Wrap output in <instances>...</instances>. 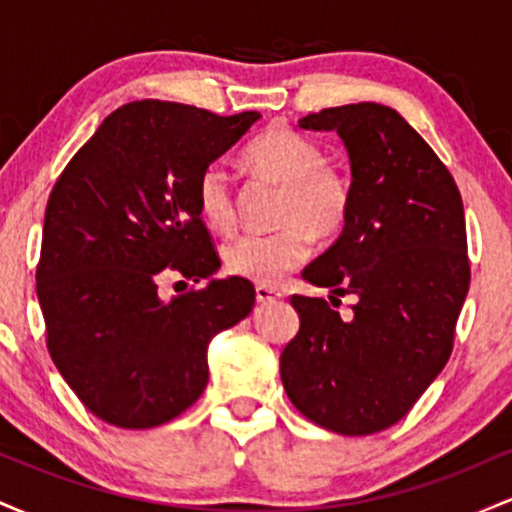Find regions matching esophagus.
I'll use <instances>...</instances> for the list:
<instances>
[{
	"mask_svg": "<svg viewBox=\"0 0 512 512\" xmlns=\"http://www.w3.org/2000/svg\"><path fill=\"white\" fill-rule=\"evenodd\" d=\"M255 298H257V303H274V301H279V298H284V293H281L279 289H272V286H257Z\"/></svg>",
	"mask_w": 512,
	"mask_h": 512,
	"instance_id": "esophagus-1",
	"label": "esophagus"
}]
</instances>
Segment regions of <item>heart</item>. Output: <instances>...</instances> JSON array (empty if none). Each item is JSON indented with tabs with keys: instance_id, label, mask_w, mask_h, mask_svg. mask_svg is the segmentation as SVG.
Returning <instances> with one entry per match:
<instances>
[{
	"instance_id": "1",
	"label": "heart",
	"mask_w": 512,
	"mask_h": 512,
	"mask_svg": "<svg viewBox=\"0 0 512 512\" xmlns=\"http://www.w3.org/2000/svg\"><path fill=\"white\" fill-rule=\"evenodd\" d=\"M245 163L281 187L272 233H243L228 240L223 264L228 274L260 286H276L310 252V243L342 233L351 214V180L327 163L320 144L289 127L274 125L245 151ZM197 209L214 231H231L236 197L226 168L211 163L199 173Z\"/></svg>"
}]
</instances>
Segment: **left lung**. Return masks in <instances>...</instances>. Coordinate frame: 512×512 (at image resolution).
Returning a JSON list of instances; mask_svg holds the SVG:
<instances>
[{
  "instance_id": "8db88e82",
  "label": "left lung",
  "mask_w": 512,
  "mask_h": 512,
  "mask_svg": "<svg viewBox=\"0 0 512 512\" xmlns=\"http://www.w3.org/2000/svg\"><path fill=\"white\" fill-rule=\"evenodd\" d=\"M298 125L339 134L354 195L342 236L303 279L358 301L344 320L325 298H291L301 330L281 354V383L313 424L368 436L407 416L452 354L469 291L462 197L436 151L387 105L325 108Z\"/></svg>"
}]
</instances>
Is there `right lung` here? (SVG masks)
Returning a JSON list of instances; mask_svg holds the SVG:
<instances>
[{
    "instance_id": "obj_1",
    "label": "right lung",
    "mask_w": 512,
    "mask_h": 512,
    "mask_svg": "<svg viewBox=\"0 0 512 512\" xmlns=\"http://www.w3.org/2000/svg\"><path fill=\"white\" fill-rule=\"evenodd\" d=\"M260 113L134 101L103 120L52 187L35 269L48 351L76 397L120 428H154L197 402L207 346L255 305L221 267L197 209V178ZM166 271L208 279L170 302Z\"/></svg>"
}]
</instances>
